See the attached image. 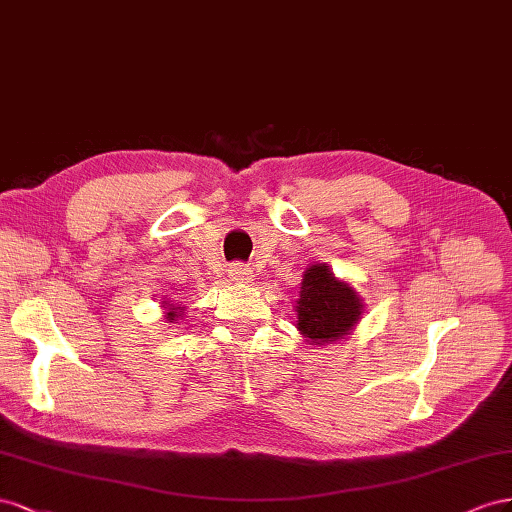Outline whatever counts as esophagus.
Listing matches in <instances>:
<instances>
[{
  "instance_id": "obj_1",
  "label": "esophagus",
  "mask_w": 512,
  "mask_h": 512,
  "mask_svg": "<svg viewBox=\"0 0 512 512\" xmlns=\"http://www.w3.org/2000/svg\"><path fill=\"white\" fill-rule=\"evenodd\" d=\"M229 276H231V281H236V283H248V281H251L253 272H251V268L244 266V264H233L231 270H229Z\"/></svg>"
}]
</instances>
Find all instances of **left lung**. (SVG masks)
<instances>
[{"mask_svg":"<svg viewBox=\"0 0 512 512\" xmlns=\"http://www.w3.org/2000/svg\"><path fill=\"white\" fill-rule=\"evenodd\" d=\"M298 330L315 345L343 339L362 313L356 291L334 279L326 264L306 270L298 300Z\"/></svg>","mask_w":512,"mask_h":512,"instance_id":"left-lung-1","label":"left lung"}]
</instances>
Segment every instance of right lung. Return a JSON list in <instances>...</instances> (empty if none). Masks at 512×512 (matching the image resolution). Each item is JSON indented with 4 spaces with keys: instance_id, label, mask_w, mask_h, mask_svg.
<instances>
[{
    "instance_id": "right-lung-1",
    "label": "right lung",
    "mask_w": 512,
    "mask_h": 512,
    "mask_svg": "<svg viewBox=\"0 0 512 512\" xmlns=\"http://www.w3.org/2000/svg\"><path fill=\"white\" fill-rule=\"evenodd\" d=\"M182 315V306H178V309H169V313H167V319H178Z\"/></svg>"
}]
</instances>
